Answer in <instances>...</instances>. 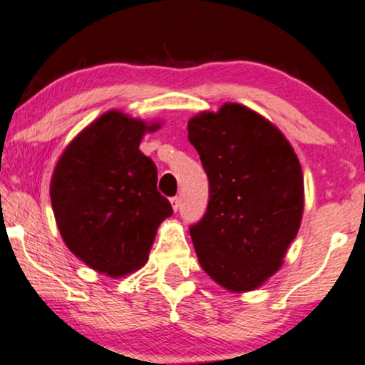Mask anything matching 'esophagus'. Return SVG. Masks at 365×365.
<instances>
[{"label":"esophagus","mask_w":365,"mask_h":365,"mask_svg":"<svg viewBox=\"0 0 365 365\" xmlns=\"http://www.w3.org/2000/svg\"><path fill=\"white\" fill-rule=\"evenodd\" d=\"M171 202H173V210L174 211H178L179 210V206H181V197H173V200H171Z\"/></svg>","instance_id":"34e87169"}]
</instances>
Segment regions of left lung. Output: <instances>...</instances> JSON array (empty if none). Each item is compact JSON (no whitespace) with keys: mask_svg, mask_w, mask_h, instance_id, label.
<instances>
[{"mask_svg":"<svg viewBox=\"0 0 365 365\" xmlns=\"http://www.w3.org/2000/svg\"><path fill=\"white\" fill-rule=\"evenodd\" d=\"M187 134L210 179L205 216L189 228L200 264L226 290H255L300 228L302 165L280 129L240 103L197 113Z\"/></svg>","mask_w":365,"mask_h":365,"instance_id":"obj_1","label":"left lung"}]
</instances>
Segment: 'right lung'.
<instances>
[{
	"label": "right lung",
	"instance_id": "1",
	"mask_svg": "<svg viewBox=\"0 0 365 365\" xmlns=\"http://www.w3.org/2000/svg\"><path fill=\"white\" fill-rule=\"evenodd\" d=\"M160 122L108 110L67 145L50 184L67 248L98 273L125 277L148 263L159 225L173 215L158 191V168L139 150Z\"/></svg>",
	"mask_w": 365,
	"mask_h": 365
}]
</instances>
